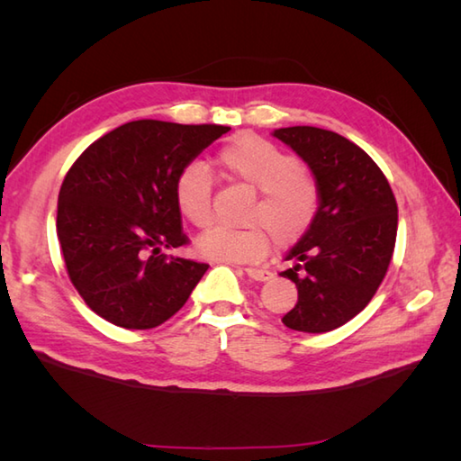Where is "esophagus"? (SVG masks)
I'll return each instance as SVG.
<instances>
[{"instance_id": "34e87169", "label": "esophagus", "mask_w": 461, "mask_h": 461, "mask_svg": "<svg viewBox=\"0 0 461 461\" xmlns=\"http://www.w3.org/2000/svg\"><path fill=\"white\" fill-rule=\"evenodd\" d=\"M246 276L253 281H269L273 277V273L267 271V269H253V267H248L246 269Z\"/></svg>"}]
</instances>
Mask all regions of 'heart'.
<instances>
[{
  "instance_id": "obj_1",
  "label": "heart",
  "mask_w": 461,
  "mask_h": 461,
  "mask_svg": "<svg viewBox=\"0 0 461 461\" xmlns=\"http://www.w3.org/2000/svg\"><path fill=\"white\" fill-rule=\"evenodd\" d=\"M215 166L231 180L251 185L258 202L251 205L246 230L213 228L195 241L202 258L220 263L259 261L271 246L297 243L317 218L319 188L312 176L299 168L295 156L263 136L241 132L215 154ZM213 180L200 162L182 166L172 184L174 203L184 220L195 228L212 221Z\"/></svg>"
}]
</instances>
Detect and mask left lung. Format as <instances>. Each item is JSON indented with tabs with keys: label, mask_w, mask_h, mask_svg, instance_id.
<instances>
[{
	"label": "left lung",
	"mask_w": 461,
	"mask_h": 461,
	"mask_svg": "<svg viewBox=\"0 0 461 461\" xmlns=\"http://www.w3.org/2000/svg\"><path fill=\"white\" fill-rule=\"evenodd\" d=\"M307 162L319 188V212L287 253L281 273L297 285V305L283 325L329 332L365 309L394 253L398 205L386 176L345 136L317 126L273 132Z\"/></svg>",
	"instance_id": "left-lung-1"
}]
</instances>
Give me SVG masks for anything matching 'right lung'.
I'll return each mask as SVG.
<instances>
[{"label":"right lung","instance_id":"right-lung-1","mask_svg":"<svg viewBox=\"0 0 461 461\" xmlns=\"http://www.w3.org/2000/svg\"><path fill=\"white\" fill-rule=\"evenodd\" d=\"M230 126L132 121L95 140L68 168L57 238L68 279L96 315L154 329L176 315L208 263L166 256L188 243L172 184Z\"/></svg>","mask_w":461,"mask_h":461}]
</instances>
